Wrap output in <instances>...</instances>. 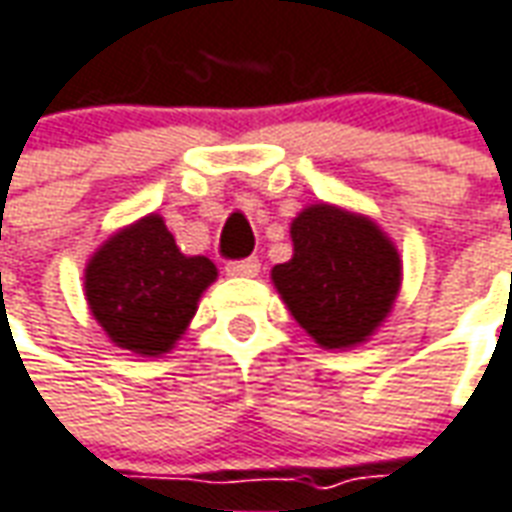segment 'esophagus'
Masks as SVG:
<instances>
[{
	"instance_id": "obj_1",
	"label": "esophagus",
	"mask_w": 512,
	"mask_h": 512,
	"mask_svg": "<svg viewBox=\"0 0 512 512\" xmlns=\"http://www.w3.org/2000/svg\"><path fill=\"white\" fill-rule=\"evenodd\" d=\"M260 271V260L257 257H244V260H230L227 263V274L230 277H255Z\"/></svg>"
}]
</instances>
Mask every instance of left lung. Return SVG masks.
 <instances>
[{
	"label": "left lung",
	"instance_id": "8db88e82",
	"mask_svg": "<svg viewBox=\"0 0 512 512\" xmlns=\"http://www.w3.org/2000/svg\"><path fill=\"white\" fill-rule=\"evenodd\" d=\"M291 238L293 257L271 271L291 316L327 349L366 341L402 280L391 241L363 216L330 205L299 213Z\"/></svg>",
	"mask_w": 512,
	"mask_h": 512
}]
</instances>
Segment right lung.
<instances>
[{
    "instance_id": "right-lung-1",
    "label": "right lung",
    "mask_w": 512,
    "mask_h": 512,
    "mask_svg": "<svg viewBox=\"0 0 512 512\" xmlns=\"http://www.w3.org/2000/svg\"><path fill=\"white\" fill-rule=\"evenodd\" d=\"M216 266L185 257L160 216L113 235L85 268V296L110 341L138 355H163L194 318Z\"/></svg>"
}]
</instances>
